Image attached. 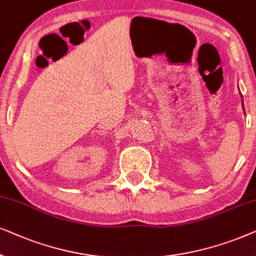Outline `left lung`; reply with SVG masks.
<instances>
[{
    "mask_svg": "<svg viewBox=\"0 0 256 256\" xmlns=\"http://www.w3.org/2000/svg\"><path fill=\"white\" fill-rule=\"evenodd\" d=\"M242 106H244V103H242Z\"/></svg>",
    "mask_w": 256,
    "mask_h": 256,
    "instance_id": "1",
    "label": "left lung"
}]
</instances>
